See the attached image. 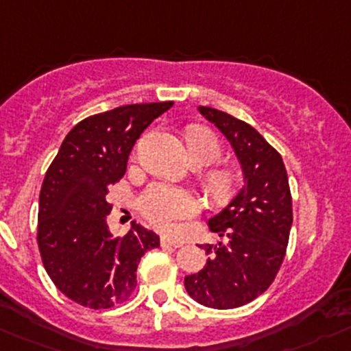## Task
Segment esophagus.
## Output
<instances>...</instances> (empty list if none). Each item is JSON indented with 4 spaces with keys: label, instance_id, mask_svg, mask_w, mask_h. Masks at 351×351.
Here are the masks:
<instances>
[{
    "label": "esophagus",
    "instance_id": "esophagus-1",
    "mask_svg": "<svg viewBox=\"0 0 351 351\" xmlns=\"http://www.w3.org/2000/svg\"><path fill=\"white\" fill-rule=\"evenodd\" d=\"M160 244L171 245V247H180V245H182V241H176V239L168 237V235H162V237H160Z\"/></svg>",
    "mask_w": 351,
    "mask_h": 351
}]
</instances>
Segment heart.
Instances as JSON below:
<instances>
[{
  "instance_id": "obj_1",
  "label": "heart",
  "mask_w": 351,
  "mask_h": 351,
  "mask_svg": "<svg viewBox=\"0 0 351 351\" xmlns=\"http://www.w3.org/2000/svg\"><path fill=\"white\" fill-rule=\"evenodd\" d=\"M186 145L192 160L213 165L220 157V145L206 130L189 131ZM209 185L216 195H227L234 185V176L230 173H216L209 180ZM138 208L150 223L162 230H169L175 221L194 216L199 209V202L185 189L156 183L143 192L138 201Z\"/></svg>"
}]
</instances>
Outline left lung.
<instances>
[{"instance_id":"left-lung-1","label":"left lung","mask_w":351,"mask_h":351,"mask_svg":"<svg viewBox=\"0 0 351 351\" xmlns=\"http://www.w3.org/2000/svg\"><path fill=\"white\" fill-rule=\"evenodd\" d=\"M197 110L230 143L244 185L209 218L225 242L201 245L209 258L185 275V289L209 308H237L263 294L282 265L293 225L289 180L280 154L253 126L211 107Z\"/></svg>"}]
</instances>
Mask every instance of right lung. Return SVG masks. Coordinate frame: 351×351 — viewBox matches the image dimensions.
Here are the masks:
<instances>
[{"label":"right lung","instance_id":"obj_1","mask_svg":"<svg viewBox=\"0 0 351 351\" xmlns=\"http://www.w3.org/2000/svg\"><path fill=\"white\" fill-rule=\"evenodd\" d=\"M173 101L116 107L67 133L39 194L38 244L60 293L88 308H110L136 286V268L159 235L133 221L124 237L107 225L109 185L126 173L136 138Z\"/></svg>","mask_w":351,"mask_h":351}]
</instances>
